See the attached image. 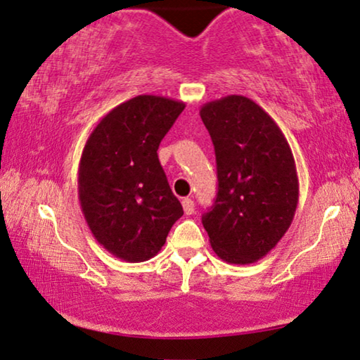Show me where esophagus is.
Segmentation results:
<instances>
[{
  "label": "esophagus",
  "mask_w": 360,
  "mask_h": 360,
  "mask_svg": "<svg viewBox=\"0 0 360 360\" xmlns=\"http://www.w3.org/2000/svg\"><path fill=\"white\" fill-rule=\"evenodd\" d=\"M194 200L189 199V197H186V199H182V209H184V214L186 215H192L194 214Z\"/></svg>",
  "instance_id": "1"
}]
</instances>
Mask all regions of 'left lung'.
<instances>
[{
    "label": "left lung",
    "mask_w": 360,
    "mask_h": 360,
    "mask_svg": "<svg viewBox=\"0 0 360 360\" xmlns=\"http://www.w3.org/2000/svg\"><path fill=\"white\" fill-rule=\"evenodd\" d=\"M215 148L219 192L202 215L212 250L230 264H251L274 250L298 204L290 145L261 105L231 94L200 108Z\"/></svg>",
    "instance_id": "obj_1"
}]
</instances>
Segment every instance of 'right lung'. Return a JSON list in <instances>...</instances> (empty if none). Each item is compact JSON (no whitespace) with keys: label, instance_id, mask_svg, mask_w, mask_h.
I'll list each match as a JSON object with an SVG mask.
<instances>
[{"label":"right lung","instance_id":"1","mask_svg":"<svg viewBox=\"0 0 360 360\" xmlns=\"http://www.w3.org/2000/svg\"><path fill=\"white\" fill-rule=\"evenodd\" d=\"M184 108L163 96H136L105 114L88 136L78 169L81 210L99 245L119 259L158 255L184 214L156 153Z\"/></svg>","mask_w":360,"mask_h":360}]
</instances>
